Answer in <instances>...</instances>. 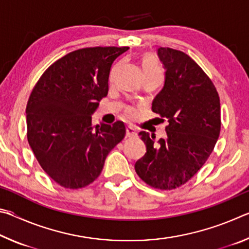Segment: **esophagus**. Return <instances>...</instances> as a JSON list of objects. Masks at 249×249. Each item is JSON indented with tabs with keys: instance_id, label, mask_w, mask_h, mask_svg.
<instances>
[{
	"instance_id": "esophagus-1",
	"label": "esophagus",
	"mask_w": 249,
	"mask_h": 249,
	"mask_svg": "<svg viewBox=\"0 0 249 249\" xmlns=\"http://www.w3.org/2000/svg\"><path fill=\"white\" fill-rule=\"evenodd\" d=\"M136 135H137L136 130H135L133 127H130V126H127V127H126V136H127L128 138L135 137Z\"/></svg>"
}]
</instances>
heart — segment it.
<instances>
[{
    "label": "heart",
    "instance_id": "heart-1",
    "mask_svg": "<svg viewBox=\"0 0 249 249\" xmlns=\"http://www.w3.org/2000/svg\"><path fill=\"white\" fill-rule=\"evenodd\" d=\"M142 69H144V72L145 75L149 74V73H153V72H157V71H161L159 68V65L158 62L156 61V59L151 56V54H145L144 57H142ZM136 115V109L133 107H127L125 108V116L128 117V119H132Z\"/></svg>",
    "mask_w": 249,
    "mask_h": 249
}]
</instances>
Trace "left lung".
Here are the masks:
<instances>
[{
    "label": "left lung",
    "instance_id": "1",
    "mask_svg": "<svg viewBox=\"0 0 249 249\" xmlns=\"http://www.w3.org/2000/svg\"><path fill=\"white\" fill-rule=\"evenodd\" d=\"M165 84L153 101V112L168 120L167 138L141 132L146 154L135 170L148 185L172 190L190 180L214 149L221 130L220 96L201 67L180 50L160 47Z\"/></svg>",
    "mask_w": 249,
    "mask_h": 249
}]
</instances>
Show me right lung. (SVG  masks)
Wrapping results in <instances>:
<instances>
[{
	"label": "right lung",
	"instance_id": "add662e5",
	"mask_svg": "<svg viewBox=\"0 0 249 249\" xmlns=\"http://www.w3.org/2000/svg\"><path fill=\"white\" fill-rule=\"evenodd\" d=\"M128 47H91L69 53L37 81L26 107L27 140L54 182L80 189L93 182L122 142L123 122L92 126V114L107 95L115 59Z\"/></svg>",
	"mask_w": 249,
	"mask_h": 249
}]
</instances>
